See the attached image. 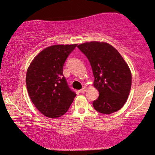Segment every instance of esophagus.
I'll return each instance as SVG.
<instances>
[{"instance_id": "1", "label": "esophagus", "mask_w": 155, "mask_h": 155, "mask_svg": "<svg viewBox=\"0 0 155 155\" xmlns=\"http://www.w3.org/2000/svg\"><path fill=\"white\" fill-rule=\"evenodd\" d=\"M86 88L84 87V88H82V89H81L79 91V92L80 93H81V94H84V93H85L86 92Z\"/></svg>"}]
</instances>
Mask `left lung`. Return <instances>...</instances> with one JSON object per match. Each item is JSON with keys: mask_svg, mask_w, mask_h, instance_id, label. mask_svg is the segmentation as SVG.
<instances>
[{"mask_svg": "<svg viewBox=\"0 0 155 155\" xmlns=\"http://www.w3.org/2000/svg\"><path fill=\"white\" fill-rule=\"evenodd\" d=\"M89 61L98 98L93 102L103 114L119 110L127 100L132 75L127 64L116 49L106 42H85L77 46Z\"/></svg>", "mask_w": 155, "mask_h": 155, "instance_id": "obj_1", "label": "left lung"}]
</instances>
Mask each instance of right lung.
Returning a JSON list of instances; mask_svg holds the SVG:
<instances>
[{
  "instance_id": "add662e5",
  "label": "right lung",
  "mask_w": 155,
  "mask_h": 155,
  "mask_svg": "<svg viewBox=\"0 0 155 155\" xmlns=\"http://www.w3.org/2000/svg\"><path fill=\"white\" fill-rule=\"evenodd\" d=\"M76 45L47 47L35 57L27 71L29 96L37 109L50 118L59 117L67 113L76 96L63 75L66 59Z\"/></svg>"
}]
</instances>
